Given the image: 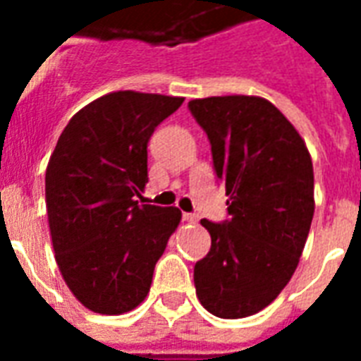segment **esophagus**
Instances as JSON below:
<instances>
[{"mask_svg": "<svg viewBox=\"0 0 361 361\" xmlns=\"http://www.w3.org/2000/svg\"><path fill=\"white\" fill-rule=\"evenodd\" d=\"M183 220L189 222V224H195V222H199V216H197V214H191V212H183Z\"/></svg>", "mask_w": 361, "mask_h": 361, "instance_id": "34e87169", "label": "esophagus"}]
</instances>
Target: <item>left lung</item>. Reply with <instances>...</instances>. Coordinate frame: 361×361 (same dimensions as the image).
I'll use <instances>...</instances> for the list:
<instances>
[{"label": "left lung", "instance_id": "obj_1", "mask_svg": "<svg viewBox=\"0 0 361 361\" xmlns=\"http://www.w3.org/2000/svg\"><path fill=\"white\" fill-rule=\"evenodd\" d=\"M189 110L211 141L230 214L201 220L211 251L193 271L197 298L220 319L250 317L276 300L302 257L315 211L310 150L261 96L195 98Z\"/></svg>", "mask_w": 361, "mask_h": 361}]
</instances>
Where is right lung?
<instances>
[{
	"label": "right lung",
	"instance_id": "right-lung-1",
	"mask_svg": "<svg viewBox=\"0 0 361 361\" xmlns=\"http://www.w3.org/2000/svg\"><path fill=\"white\" fill-rule=\"evenodd\" d=\"M181 96L118 90L69 119L46 168V209L59 272L87 310L121 315L147 298L157 261L181 220L139 204L147 142Z\"/></svg>",
	"mask_w": 361,
	"mask_h": 361
}]
</instances>
